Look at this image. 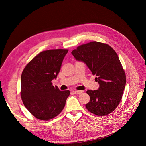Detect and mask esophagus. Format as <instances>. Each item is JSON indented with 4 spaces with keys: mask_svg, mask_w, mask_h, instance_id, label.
I'll list each match as a JSON object with an SVG mask.
<instances>
[{
    "mask_svg": "<svg viewBox=\"0 0 146 146\" xmlns=\"http://www.w3.org/2000/svg\"><path fill=\"white\" fill-rule=\"evenodd\" d=\"M72 92H73L75 94H80L82 93V92H83V91H78V90H75V91H72Z\"/></svg>",
    "mask_w": 146,
    "mask_h": 146,
    "instance_id": "34e87169",
    "label": "esophagus"
}]
</instances>
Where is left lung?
Masks as SVG:
<instances>
[{"instance_id": "obj_1", "label": "left lung", "mask_w": 146, "mask_h": 146, "mask_svg": "<svg viewBox=\"0 0 146 146\" xmlns=\"http://www.w3.org/2000/svg\"><path fill=\"white\" fill-rule=\"evenodd\" d=\"M77 60L83 61L99 83L98 90H88L90 100L86 108L97 116H105L115 110L122 99L126 76L119 56L105 43L92 41L72 52Z\"/></svg>"}]
</instances>
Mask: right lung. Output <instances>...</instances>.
Returning <instances> with one entry per match:
<instances>
[{"label": "right lung", "instance_id": "obj_1", "mask_svg": "<svg viewBox=\"0 0 146 146\" xmlns=\"http://www.w3.org/2000/svg\"><path fill=\"white\" fill-rule=\"evenodd\" d=\"M68 49L42 51L25 66L21 75V96L29 111L36 118L48 121L62 111L69 90L60 91L52 80L58 74Z\"/></svg>", "mask_w": 146, "mask_h": 146}]
</instances>
